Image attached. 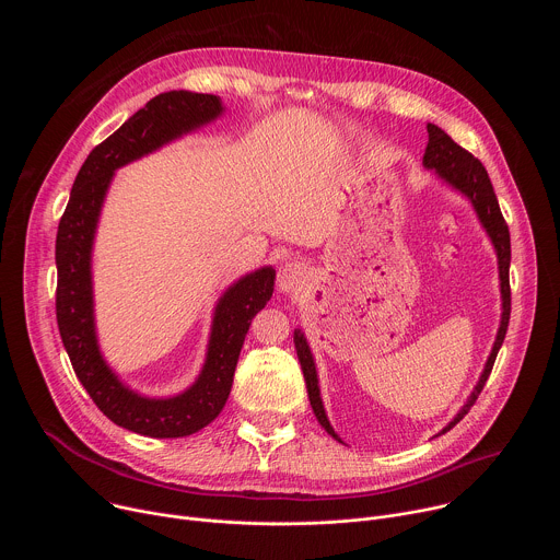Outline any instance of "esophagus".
<instances>
[{"instance_id": "1", "label": "esophagus", "mask_w": 560, "mask_h": 560, "mask_svg": "<svg viewBox=\"0 0 560 560\" xmlns=\"http://www.w3.org/2000/svg\"><path fill=\"white\" fill-rule=\"evenodd\" d=\"M305 281V268L303 264L299 261H288L285 266L279 268V275H277V285L281 292L285 294H294Z\"/></svg>"}]
</instances>
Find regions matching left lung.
I'll return each mask as SVG.
<instances>
[{
    "mask_svg": "<svg viewBox=\"0 0 560 560\" xmlns=\"http://www.w3.org/2000/svg\"><path fill=\"white\" fill-rule=\"evenodd\" d=\"M423 166L434 171L445 184H450L454 190H458L460 195H465L471 201L478 219H481L486 232L492 238L497 257H499V279H501V299H503L501 326H499L497 341H494V348L490 352V359L486 363V370H483L481 378H478L474 392L469 394L467 404L443 428L441 434H445L474 406V401L478 398V394H481V389H483V385H486V381H488V376H490V372L494 368L497 354H499V350L503 346V339H505V332H508V324H510V310H512V294H510V259H512V250H510V228H508V223H505V219L501 214L499 199L494 195V188H492V182L488 177L486 166L478 162V159L471 152H467L465 148L454 143V139L445 130L434 126V124H428V148H425V154H423ZM294 348H296V357H299V363H301V370H303V378H305V387H307V398H310V406L314 410L316 421L322 423V428L332 439L341 441L335 434V430H332V425H330V421L326 417L324 401H322V389H318L314 359H312V352H310L307 341H305L301 330H294Z\"/></svg>",
    "mask_w": 560,
    "mask_h": 560,
    "instance_id": "1",
    "label": "left lung"
}]
</instances>
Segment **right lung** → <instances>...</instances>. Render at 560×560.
<instances>
[{
    "label": "right lung",
    "mask_w": 560,
    "mask_h": 560,
    "mask_svg": "<svg viewBox=\"0 0 560 560\" xmlns=\"http://www.w3.org/2000/svg\"><path fill=\"white\" fill-rule=\"evenodd\" d=\"M223 113L217 95L171 91L152 97L119 130L93 148L70 190L55 244L57 326L77 378L95 406L119 428L152 436H190L223 410L250 322L272 296L275 270H255L232 283L214 307L208 354L199 378L171 398H148L126 387L106 365L93 316V238L117 168L210 124Z\"/></svg>",
    "instance_id": "1"
}]
</instances>
